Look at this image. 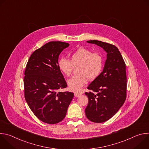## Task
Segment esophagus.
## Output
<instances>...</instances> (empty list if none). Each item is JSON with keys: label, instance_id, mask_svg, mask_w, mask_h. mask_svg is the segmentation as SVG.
Returning <instances> with one entry per match:
<instances>
[{"label": "esophagus", "instance_id": "1", "mask_svg": "<svg viewBox=\"0 0 149 149\" xmlns=\"http://www.w3.org/2000/svg\"><path fill=\"white\" fill-rule=\"evenodd\" d=\"M81 94H82V93H79V92H75V93H74V95H75V96L77 97H79Z\"/></svg>", "mask_w": 149, "mask_h": 149}]
</instances>
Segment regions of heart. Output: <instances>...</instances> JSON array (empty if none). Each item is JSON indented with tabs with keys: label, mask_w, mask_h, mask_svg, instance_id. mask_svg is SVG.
Listing matches in <instances>:
<instances>
[{
	"label": "heart",
	"mask_w": 149,
	"mask_h": 149,
	"mask_svg": "<svg viewBox=\"0 0 149 149\" xmlns=\"http://www.w3.org/2000/svg\"><path fill=\"white\" fill-rule=\"evenodd\" d=\"M58 68L66 77L71 75L74 67L77 68V75L68 81L70 89L78 91L89 81H93L101 74L103 67V58L99 52L80 48L70 56V60L61 58L58 62Z\"/></svg>",
	"instance_id": "b5f03b06"
}]
</instances>
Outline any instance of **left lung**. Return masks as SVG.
<instances>
[{
	"instance_id": "left-lung-1",
	"label": "left lung",
	"mask_w": 149,
	"mask_h": 149,
	"mask_svg": "<svg viewBox=\"0 0 149 149\" xmlns=\"http://www.w3.org/2000/svg\"><path fill=\"white\" fill-rule=\"evenodd\" d=\"M87 42L102 48L107 52L102 72L87 87L92 91L85 93L88 98L85 110L87 118L94 123H103L114 116L125 102V63L115 45L97 40Z\"/></svg>"
}]
</instances>
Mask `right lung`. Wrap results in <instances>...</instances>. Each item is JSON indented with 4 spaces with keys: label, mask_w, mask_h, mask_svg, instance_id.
Wrapping results in <instances>:
<instances>
[{
    "label": "right lung",
    "mask_w": 149,
    "mask_h": 149,
    "mask_svg": "<svg viewBox=\"0 0 149 149\" xmlns=\"http://www.w3.org/2000/svg\"><path fill=\"white\" fill-rule=\"evenodd\" d=\"M69 44L52 41L35 51L25 71L24 94L29 108L40 121L54 124L65 118L74 93L59 90L67 82L58 68V57Z\"/></svg>",
    "instance_id": "obj_1"
}]
</instances>
